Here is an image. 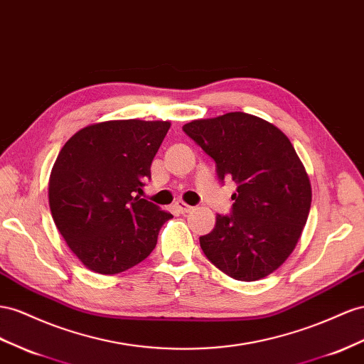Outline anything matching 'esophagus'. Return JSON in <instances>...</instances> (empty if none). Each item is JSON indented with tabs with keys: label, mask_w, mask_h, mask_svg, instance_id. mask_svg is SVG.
<instances>
[{
	"label": "esophagus",
	"mask_w": 364,
	"mask_h": 364,
	"mask_svg": "<svg viewBox=\"0 0 364 364\" xmlns=\"http://www.w3.org/2000/svg\"><path fill=\"white\" fill-rule=\"evenodd\" d=\"M174 208L178 210V213H181V214H185V213H190L191 210H193V206H190V205H186L185 202H182V200H178L174 203Z\"/></svg>",
	"instance_id": "34e87169"
}]
</instances>
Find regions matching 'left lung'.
Instances as JSON below:
<instances>
[{"instance_id":"obj_1","label":"left lung","mask_w":364,"mask_h":364,"mask_svg":"<svg viewBox=\"0 0 364 364\" xmlns=\"http://www.w3.org/2000/svg\"><path fill=\"white\" fill-rule=\"evenodd\" d=\"M215 162L220 182L237 183L230 215H215L200 248L227 276L254 282L289 257L306 225L311 183L291 141L276 125L243 112L182 129Z\"/></svg>"}]
</instances>
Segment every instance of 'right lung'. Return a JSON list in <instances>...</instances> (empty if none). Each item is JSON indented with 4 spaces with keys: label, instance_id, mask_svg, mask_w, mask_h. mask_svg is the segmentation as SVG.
Masks as SVG:
<instances>
[{
    "label": "right lung",
    "instance_id": "obj_1",
    "mask_svg": "<svg viewBox=\"0 0 364 364\" xmlns=\"http://www.w3.org/2000/svg\"><path fill=\"white\" fill-rule=\"evenodd\" d=\"M165 121H107L75 133L58 154L48 205L58 231L88 269L119 274L145 260L173 215L142 199Z\"/></svg>",
    "mask_w": 364,
    "mask_h": 364
}]
</instances>
